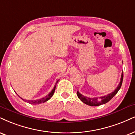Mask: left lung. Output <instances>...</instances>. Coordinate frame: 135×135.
Segmentation results:
<instances>
[{
  "label": "left lung",
  "instance_id": "obj_1",
  "mask_svg": "<svg viewBox=\"0 0 135 135\" xmlns=\"http://www.w3.org/2000/svg\"><path fill=\"white\" fill-rule=\"evenodd\" d=\"M123 73L121 74V80L118 85V87H116V89L114 90V92H113L112 93L108 94L107 95H104V96H102L99 97H88L84 96V95H82L80 92L77 91V95L78 97L80 99V100L82 102H83L84 103H85V104L90 105V106H98V105L104 104L107 103L116 94L118 93V92L119 91V90L121 88V85H122L123 82Z\"/></svg>",
  "mask_w": 135,
  "mask_h": 135
}]
</instances>
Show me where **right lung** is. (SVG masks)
<instances>
[{
  "label": "right lung",
  "instance_id": "1",
  "mask_svg": "<svg viewBox=\"0 0 135 135\" xmlns=\"http://www.w3.org/2000/svg\"><path fill=\"white\" fill-rule=\"evenodd\" d=\"M58 81H59V80H58L56 82V83H55V85L54 86V88L53 89V90H52L50 92V93L48 94V95H46V96H45V97H43V98H41V99H37V100H27V101L29 103L31 104H39L43 103H45V102H46L47 100H49L51 98L52 96H53V94H54V92H55V88H56V84H57ZM21 99H22V100H24L22 98H21Z\"/></svg>",
  "mask_w": 135,
  "mask_h": 135
}]
</instances>
